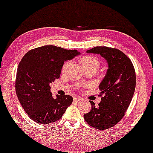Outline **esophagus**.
<instances>
[{"instance_id": "34e87169", "label": "esophagus", "mask_w": 153, "mask_h": 153, "mask_svg": "<svg viewBox=\"0 0 153 153\" xmlns=\"http://www.w3.org/2000/svg\"><path fill=\"white\" fill-rule=\"evenodd\" d=\"M82 100V98L80 97H74V101H76V102L80 101V100Z\"/></svg>"}]
</instances>
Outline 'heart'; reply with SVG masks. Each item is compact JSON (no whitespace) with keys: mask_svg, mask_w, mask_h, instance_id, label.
I'll return each mask as SVG.
<instances>
[{"mask_svg":"<svg viewBox=\"0 0 153 153\" xmlns=\"http://www.w3.org/2000/svg\"><path fill=\"white\" fill-rule=\"evenodd\" d=\"M81 64L84 69L90 68L97 70L100 65V61L96 56H85L81 60ZM70 65V62H66L62 66V71L65 72Z\"/></svg>","mask_w":153,"mask_h":153,"instance_id":"1","label":"heart"}]
</instances>
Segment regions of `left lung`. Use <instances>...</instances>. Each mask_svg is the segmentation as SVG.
Returning a JSON list of instances; mask_svg holds the SVG:
<instances>
[{"instance_id":"left-lung-1","label":"left lung","mask_w":153,"mask_h":153,"mask_svg":"<svg viewBox=\"0 0 153 153\" xmlns=\"http://www.w3.org/2000/svg\"><path fill=\"white\" fill-rule=\"evenodd\" d=\"M86 52L100 54L106 60L108 68L99 85L101 102L95 106L90 101L91 110L83 118L94 128L107 129L123 118L130 104L136 87L135 70L131 60L117 49L95 47Z\"/></svg>"}]
</instances>
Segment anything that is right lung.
Segmentation results:
<instances>
[{"mask_svg": "<svg viewBox=\"0 0 153 153\" xmlns=\"http://www.w3.org/2000/svg\"><path fill=\"white\" fill-rule=\"evenodd\" d=\"M79 54L76 49L46 45L30 50L21 60L16 72V93L33 121L45 125L56 122L72 103L70 95L52 97L50 83L59 79L64 62Z\"/></svg>", "mask_w": 153, "mask_h": 153, "instance_id": "1", "label": "right lung"}]
</instances>
